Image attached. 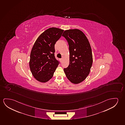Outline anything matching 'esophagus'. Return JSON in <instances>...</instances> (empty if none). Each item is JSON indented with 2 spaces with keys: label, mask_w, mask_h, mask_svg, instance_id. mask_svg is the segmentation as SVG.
Instances as JSON below:
<instances>
[{
  "label": "esophagus",
  "mask_w": 125,
  "mask_h": 125,
  "mask_svg": "<svg viewBox=\"0 0 125 125\" xmlns=\"http://www.w3.org/2000/svg\"><path fill=\"white\" fill-rule=\"evenodd\" d=\"M60 61L61 62H62V59H60Z\"/></svg>",
  "instance_id": "1"
}]
</instances>
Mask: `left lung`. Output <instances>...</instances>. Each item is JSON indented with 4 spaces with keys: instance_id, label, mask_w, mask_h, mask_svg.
I'll use <instances>...</instances> for the list:
<instances>
[{
    "instance_id": "1",
    "label": "left lung",
    "mask_w": 125,
    "mask_h": 125,
    "mask_svg": "<svg viewBox=\"0 0 125 125\" xmlns=\"http://www.w3.org/2000/svg\"><path fill=\"white\" fill-rule=\"evenodd\" d=\"M67 40L70 51V63L64 68L67 79L78 84L86 79L93 63L92 50L84 34L78 29L65 30L62 35Z\"/></svg>"
}]
</instances>
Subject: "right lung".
Here are the masks:
<instances>
[{
	"label": "right lung",
	"mask_w": 125,
	"mask_h": 125,
	"mask_svg": "<svg viewBox=\"0 0 125 125\" xmlns=\"http://www.w3.org/2000/svg\"><path fill=\"white\" fill-rule=\"evenodd\" d=\"M63 30L50 28L41 34L31 49L29 67L35 79L42 83L49 81L59 62L54 57V44L62 36Z\"/></svg>",
	"instance_id": "obj_1"
}]
</instances>
